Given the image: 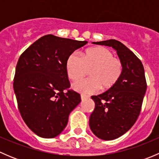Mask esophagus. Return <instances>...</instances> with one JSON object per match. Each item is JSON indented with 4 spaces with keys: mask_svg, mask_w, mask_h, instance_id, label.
Masks as SVG:
<instances>
[{
    "mask_svg": "<svg viewBox=\"0 0 159 159\" xmlns=\"http://www.w3.org/2000/svg\"><path fill=\"white\" fill-rule=\"evenodd\" d=\"M81 100H84V99H87V98H89V96L88 95H84V94H81Z\"/></svg>",
    "mask_w": 159,
    "mask_h": 159,
    "instance_id": "obj_1",
    "label": "esophagus"
}]
</instances>
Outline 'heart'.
I'll use <instances>...</instances> for the list:
<instances>
[{
    "label": "heart",
    "mask_w": 159,
    "mask_h": 159,
    "mask_svg": "<svg viewBox=\"0 0 159 159\" xmlns=\"http://www.w3.org/2000/svg\"><path fill=\"white\" fill-rule=\"evenodd\" d=\"M89 71V78L76 82L73 89L84 94L95 93L102 88L108 90L117 84L123 73V63L105 47H92L81 52V57L70 54L65 61L67 75L71 81H78Z\"/></svg>",
    "instance_id": "1"
}]
</instances>
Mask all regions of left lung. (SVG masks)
I'll return each instance as SVG.
<instances>
[{"label": "left lung", "mask_w": 159, "mask_h": 159, "mask_svg": "<svg viewBox=\"0 0 159 159\" xmlns=\"http://www.w3.org/2000/svg\"><path fill=\"white\" fill-rule=\"evenodd\" d=\"M93 44L112 47L123 63L117 84L91 96L95 107L89 118L90 129L98 139L114 140L127 132L140 114L147 89L145 70L139 57L120 41L111 39Z\"/></svg>", "instance_id": "left-lung-1"}]
</instances>
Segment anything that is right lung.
<instances>
[{
    "label": "right lung",
    "instance_id": "right-lung-1",
    "mask_svg": "<svg viewBox=\"0 0 159 159\" xmlns=\"http://www.w3.org/2000/svg\"><path fill=\"white\" fill-rule=\"evenodd\" d=\"M87 43L44 35L19 57L14 91L22 118L37 135L52 139L61 134L70 113L81 102V95L69 90L65 61Z\"/></svg>",
    "mask_w": 159,
    "mask_h": 159
}]
</instances>
